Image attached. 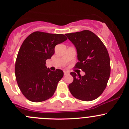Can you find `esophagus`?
Returning <instances> with one entry per match:
<instances>
[{
    "instance_id": "obj_1",
    "label": "esophagus",
    "mask_w": 129,
    "mask_h": 129,
    "mask_svg": "<svg viewBox=\"0 0 129 129\" xmlns=\"http://www.w3.org/2000/svg\"><path fill=\"white\" fill-rule=\"evenodd\" d=\"M63 73H64V75H68V74H69V73L68 72H67V71H64V72H63Z\"/></svg>"
}]
</instances>
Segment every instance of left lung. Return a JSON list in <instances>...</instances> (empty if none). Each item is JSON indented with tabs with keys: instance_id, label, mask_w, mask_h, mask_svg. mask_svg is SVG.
<instances>
[{
	"instance_id": "left-lung-1",
	"label": "left lung",
	"mask_w": 129,
	"mask_h": 129,
	"mask_svg": "<svg viewBox=\"0 0 129 129\" xmlns=\"http://www.w3.org/2000/svg\"><path fill=\"white\" fill-rule=\"evenodd\" d=\"M66 36L75 47L79 62L75 68L85 72L84 76L71 72L74 80L69 89L76 99L91 101L98 98L104 92L110 74V57L101 40L87 30Z\"/></svg>"
}]
</instances>
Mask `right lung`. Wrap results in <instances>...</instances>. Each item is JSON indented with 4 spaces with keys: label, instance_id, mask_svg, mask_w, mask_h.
<instances>
[{
    "label": "right lung",
    "instance_id": "add662e5",
    "mask_svg": "<svg viewBox=\"0 0 129 129\" xmlns=\"http://www.w3.org/2000/svg\"><path fill=\"white\" fill-rule=\"evenodd\" d=\"M63 34L34 32L23 42L17 57L15 74L18 86L30 101L40 102L54 95L63 77L62 70L52 71L45 66L55 45L67 40Z\"/></svg>",
    "mask_w": 129,
    "mask_h": 129
}]
</instances>
